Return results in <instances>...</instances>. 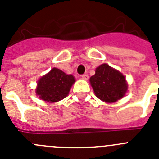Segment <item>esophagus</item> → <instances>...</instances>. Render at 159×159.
<instances>
[{
	"label": "esophagus",
	"instance_id": "34e87169",
	"mask_svg": "<svg viewBox=\"0 0 159 159\" xmlns=\"http://www.w3.org/2000/svg\"><path fill=\"white\" fill-rule=\"evenodd\" d=\"M81 78L84 80H88L89 77H88V75H87V74H84V75H81Z\"/></svg>",
	"mask_w": 159,
	"mask_h": 159
}]
</instances>
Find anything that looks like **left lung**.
Listing matches in <instances>:
<instances>
[{"label":"left lung","mask_w":159,"mask_h":159,"mask_svg":"<svg viewBox=\"0 0 159 159\" xmlns=\"http://www.w3.org/2000/svg\"><path fill=\"white\" fill-rule=\"evenodd\" d=\"M95 95L102 102L113 103L126 95L128 84L123 73L107 64L96 67L89 80Z\"/></svg>","instance_id":"8db88e82"}]
</instances>
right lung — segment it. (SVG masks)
<instances>
[{
	"mask_svg": "<svg viewBox=\"0 0 159 159\" xmlns=\"http://www.w3.org/2000/svg\"><path fill=\"white\" fill-rule=\"evenodd\" d=\"M75 82V79L72 75L66 74L62 70L53 67L39 79L35 92L40 99L53 103L67 97Z\"/></svg>",
	"mask_w": 159,
	"mask_h": 159,
	"instance_id": "obj_1",
	"label": "right lung"
}]
</instances>
